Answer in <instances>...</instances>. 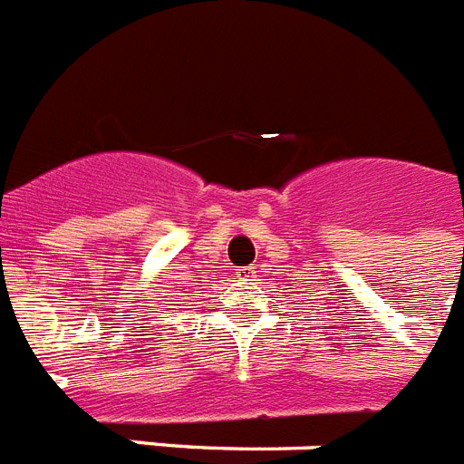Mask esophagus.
Instances as JSON below:
<instances>
[{"label":"esophagus","instance_id":"1","mask_svg":"<svg viewBox=\"0 0 464 464\" xmlns=\"http://www.w3.org/2000/svg\"><path fill=\"white\" fill-rule=\"evenodd\" d=\"M237 280H242V283H249L256 277V266H242V268L235 270Z\"/></svg>","mask_w":464,"mask_h":464}]
</instances>
